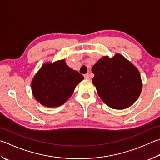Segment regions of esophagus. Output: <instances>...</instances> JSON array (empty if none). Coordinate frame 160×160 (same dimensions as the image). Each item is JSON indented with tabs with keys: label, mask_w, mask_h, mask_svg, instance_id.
<instances>
[{
	"label": "esophagus",
	"mask_w": 160,
	"mask_h": 160,
	"mask_svg": "<svg viewBox=\"0 0 160 160\" xmlns=\"http://www.w3.org/2000/svg\"><path fill=\"white\" fill-rule=\"evenodd\" d=\"M84 78H85L86 80H89V74L87 73V74L84 75Z\"/></svg>",
	"instance_id": "34e87169"
}]
</instances>
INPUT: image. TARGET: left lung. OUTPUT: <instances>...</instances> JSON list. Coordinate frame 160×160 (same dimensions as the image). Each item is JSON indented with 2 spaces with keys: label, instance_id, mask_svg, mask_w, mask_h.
<instances>
[{
  "label": "left lung",
  "instance_id": "1",
  "mask_svg": "<svg viewBox=\"0 0 160 160\" xmlns=\"http://www.w3.org/2000/svg\"><path fill=\"white\" fill-rule=\"evenodd\" d=\"M92 83L101 99L110 108L124 109L137 100L142 90L141 75L122 55L105 56L92 68Z\"/></svg>",
  "mask_w": 160,
  "mask_h": 160
}]
</instances>
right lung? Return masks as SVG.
<instances>
[{
	"instance_id": "right-lung-1",
	"label": "right lung",
	"mask_w": 160,
	"mask_h": 160,
	"mask_svg": "<svg viewBox=\"0 0 160 160\" xmlns=\"http://www.w3.org/2000/svg\"><path fill=\"white\" fill-rule=\"evenodd\" d=\"M84 79L82 75L66 65L64 59L45 63L34 75L31 90L36 101L47 107L64 103Z\"/></svg>"
}]
</instances>
